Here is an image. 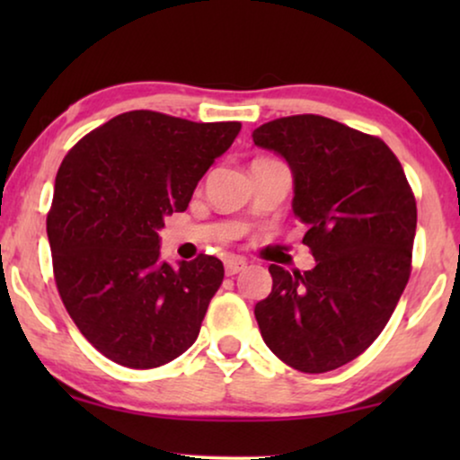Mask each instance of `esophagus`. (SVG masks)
I'll use <instances>...</instances> for the list:
<instances>
[{
    "mask_svg": "<svg viewBox=\"0 0 460 460\" xmlns=\"http://www.w3.org/2000/svg\"><path fill=\"white\" fill-rule=\"evenodd\" d=\"M244 268H247V261H244L243 257H228V260H226V274L228 276L243 272Z\"/></svg>",
    "mask_w": 460,
    "mask_h": 460,
    "instance_id": "esophagus-1",
    "label": "esophagus"
}]
</instances>
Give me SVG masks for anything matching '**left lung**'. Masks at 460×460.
Masks as SVG:
<instances>
[{"instance_id":"left-lung-1","label":"left lung","mask_w":460,"mask_h":460,"mask_svg":"<svg viewBox=\"0 0 460 460\" xmlns=\"http://www.w3.org/2000/svg\"><path fill=\"white\" fill-rule=\"evenodd\" d=\"M253 144L287 161L293 213L316 266H270L272 293L255 305L261 337L301 373H329L385 329L411 276L417 203L387 144L318 115L282 117Z\"/></svg>"}]
</instances>
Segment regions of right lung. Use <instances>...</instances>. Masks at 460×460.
I'll return each instance as SVG.
<instances>
[{"label":"right lung","mask_w":460,"mask_h":460,"mask_svg":"<svg viewBox=\"0 0 460 460\" xmlns=\"http://www.w3.org/2000/svg\"><path fill=\"white\" fill-rule=\"evenodd\" d=\"M241 123H194L153 111L123 112L68 150L56 175L48 238L68 316L87 341L128 368H156L197 341L224 280L200 253L161 260L165 217L192 192Z\"/></svg>","instance_id":"right-lung-1"}]
</instances>
